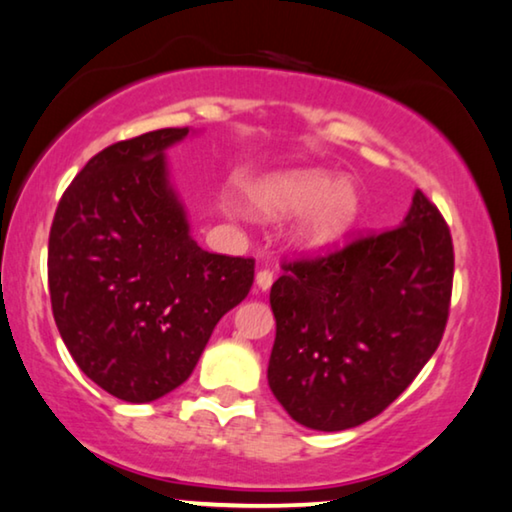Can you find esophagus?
Here are the masks:
<instances>
[{
  "mask_svg": "<svg viewBox=\"0 0 512 512\" xmlns=\"http://www.w3.org/2000/svg\"><path fill=\"white\" fill-rule=\"evenodd\" d=\"M273 278H276V276H273L271 269H259L257 278H255L259 290H269V287L273 285Z\"/></svg>",
  "mask_w": 512,
  "mask_h": 512,
  "instance_id": "1",
  "label": "esophagus"
}]
</instances>
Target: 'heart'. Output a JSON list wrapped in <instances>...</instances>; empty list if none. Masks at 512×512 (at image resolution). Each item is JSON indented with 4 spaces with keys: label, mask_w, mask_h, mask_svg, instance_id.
Segmentation results:
<instances>
[{
    "label": "heart",
    "mask_w": 512,
    "mask_h": 512,
    "mask_svg": "<svg viewBox=\"0 0 512 512\" xmlns=\"http://www.w3.org/2000/svg\"><path fill=\"white\" fill-rule=\"evenodd\" d=\"M253 204L266 218L311 211L299 232L301 241L311 248H325L343 239L359 215L355 187L338 183L336 176L318 169L269 178L255 187Z\"/></svg>",
    "instance_id": "obj_1"
}]
</instances>
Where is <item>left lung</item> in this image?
<instances>
[{
    "label": "left lung",
    "instance_id": "1",
    "mask_svg": "<svg viewBox=\"0 0 512 512\" xmlns=\"http://www.w3.org/2000/svg\"><path fill=\"white\" fill-rule=\"evenodd\" d=\"M280 266L271 285L273 397L318 431L383 413L448 325L455 250L441 211L417 190L403 225Z\"/></svg>",
    "mask_w": 512,
    "mask_h": 512
}]
</instances>
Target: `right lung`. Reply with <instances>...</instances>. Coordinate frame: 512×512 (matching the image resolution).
<instances>
[{
	"label": "right lung",
	"instance_id": "1",
	"mask_svg": "<svg viewBox=\"0 0 512 512\" xmlns=\"http://www.w3.org/2000/svg\"><path fill=\"white\" fill-rule=\"evenodd\" d=\"M190 129L118 141L85 164L48 236L55 325L92 383L129 403L183 385L222 315L248 297L253 257L201 250L164 148Z\"/></svg>",
	"mask_w": 512,
	"mask_h": 512
}]
</instances>
